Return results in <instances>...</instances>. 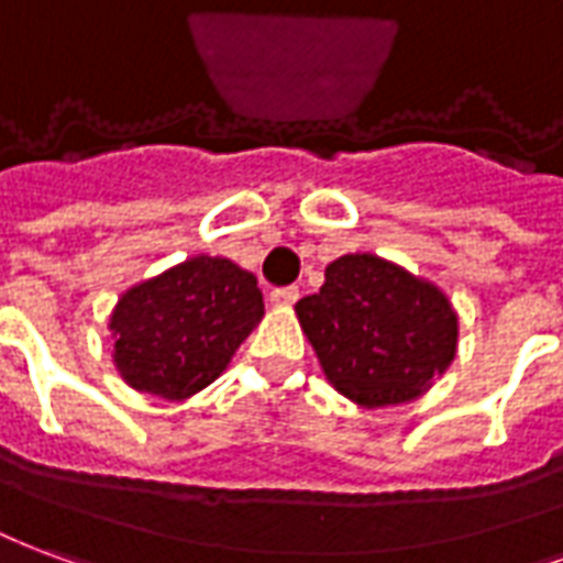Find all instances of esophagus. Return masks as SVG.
I'll use <instances>...</instances> for the list:
<instances>
[{"label":"esophagus","instance_id":"34e87169","mask_svg":"<svg viewBox=\"0 0 563 563\" xmlns=\"http://www.w3.org/2000/svg\"><path fill=\"white\" fill-rule=\"evenodd\" d=\"M269 299H273V306H294V302L299 299V287H294V285L273 287Z\"/></svg>","mask_w":563,"mask_h":563}]
</instances>
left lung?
Listing matches in <instances>:
<instances>
[{
  "label": "left lung",
  "mask_w": 563,
  "mask_h": 563,
  "mask_svg": "<svg viewBox=\"0 0 563 563\" xmlns=\"http://www.w3.org/2000/svg\"><path fill=\"white\" fill-rule=\"evenodd\" d=\"M297 318L332 387L363 408L413 401L453 363L459 318L441 287L377 254L327 266Z\"/></svg>",
  "instance_id": "1"
}]
</instances>
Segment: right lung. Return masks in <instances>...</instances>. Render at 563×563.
<instances>
[{"label": "right lung", "instance_id": "obj_1", "mask_svg": "<svg viewBox=\"0 0 563 563\" xmlns=\"http://www.w3.org/2000/svg\"><path fill=\"white\" fill-rule=\"evenodd\" d=\"M261 318L257 278L228 257L197 254L119 297L113 363L129 387L188 399L228 368Z\"/></svg>", "mask_w": 563, "mask_h": 563}]
</instances>
